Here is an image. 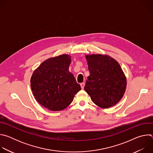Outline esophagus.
<instances>
[{
	"mask_svg": "<svg viewBox=\"0 0 153 153\" xmlns=\"http://www.w3.org/2000/svg\"><path fill=\"white\" fill-rule=\"evenodd\" d=\"M80 86H81L82 89H83V88H84V86H85V83H80Z\"/></svg>",
	"mask_w": 153,
	"mask_h": 153,
	"instance_id": "1",
	"label": "esophagus"
}]
</instances>
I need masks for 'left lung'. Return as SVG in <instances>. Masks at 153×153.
<instances>
[{"label":"left lung","instance_id":"1","mask_svg":"<svg viewBox=\"0 0 153 153\" xmlns=\"http://www.w3.org/2000/svg\"><path fill=\"white\" fill-rule=\"evenodd\" d=\"M90 71L84 87L92 101L102 108L116 105L126 90V79L119 63L103 54L86 55Z\"/></svg>","mask_w":153,"mask_h":153}]
</instances>
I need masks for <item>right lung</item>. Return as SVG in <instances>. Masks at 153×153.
<instances>
[{"label": "right lung", "mask_w": 153, "mask_h": 153, "mask_svg": "<svg viewBox=\"0 0 153 153\" xmlns=\"http://www.w3.org/2000/svg\"><path fill=\"white\" fill-rule=\"evenodd\" d=\"M71 56L62 54L49 58L36 69L30 83L36 100L51 111H60L73 100L81 87L69 71Z\"/></svg>", "instance_id": "add662e5"}]
</instances>
